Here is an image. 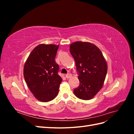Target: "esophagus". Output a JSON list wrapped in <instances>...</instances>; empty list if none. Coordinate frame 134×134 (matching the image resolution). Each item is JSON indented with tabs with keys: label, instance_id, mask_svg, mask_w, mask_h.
Returning a JSON list of instances; mask_svg holds the SVG:
<instances>
[{
	"label": "esophagus",
	"instance_id": "1",
	"mask_svg": "<svg viewBox=\"0 0 134 134\" xmlns=\"http://www.w3.org/2000/svg\"><path fill=\"white\" fill-rule=\"evenodd\" d=\"M71 76V74H70V73H68L67 74L65 75V77L66 78H69Z\"/></svg>",
	"mask_w": 134,
	"mask_h": 134
}]
</instances>
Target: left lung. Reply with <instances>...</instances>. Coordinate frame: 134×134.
Listing matches in <instances>:
<instances>
[{
    "instance_id": "8db88e82",
    "label": "left lung",
    "mask_w": 134,
    "mask_h": 134,
    "mask_svg": "<svg viewBox=\"0 0 134 134\" xmlns=\"http://www.w3.org/2000/svg\"><path fill=\"white\" fill-rule=\"evenodd\" d=\"M78 74L79 86L74 93L78 98L92 99L103 87L107 65L102 52L94 44L77 41L70 46Z\"/></svg>"
}]
</instances>
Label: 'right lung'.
Here are the masks:
<instances>
[{"label": "right lung", "mask_w": 134, "mask_h": 134, "mask_svg": "<svg viewBox=\"0 0 134 134\" xmlns=\"http://www.w3.org/2000/svg\"><path fill=\"white\" fill-rule=\"evenodd\" d=\"M59 45L40 44L31 51L24 66L23 75L30 90L43 102L58 95L62 79L55 58Z\"/></svg>", "instance_id": "obj_1"}]
</instances>
